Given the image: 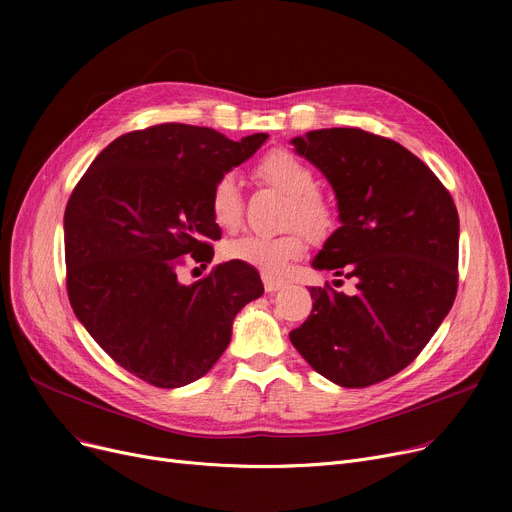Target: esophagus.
<instances>
[{"label": "esophagus", "instance_id": "obj_1", "mask_svg": "<svg viewBox=\"0 0 512 512\" xmlns=\"http://www.w3.org/2000/svg\"><path fill=\"white\" fill-rule=\"evenodd\" d=\"M263 286H265V292H276L286 286V280L270 276V274H263Z\"/></svg>", "mask_w": 512, "mask_h": 512}]
</instances>
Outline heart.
<instances>
[{
  "label": "heart",
  "instance_id": "b5f03b06",
  "mask_svg": "<svg viewBox=\"0 0 512 512\" xmlns=\"http://www.w3.org/2000/svg\"><path fill=\"white\" fill-rule=\"evenodd\" d=\"M255 176L290 197L286 226H301L307 234H324L334 220L330 201L317 191L315 172L301 157L286 149L265 153L255 166ZM209 207L213 222L224 230H234L242 215L240 182L232 172L222 174L211 186ZM305 251V236L301 230H290L280 236L247 234L230 240L224 255L259 267L267 274H280L290 259Z\"/></svg>",
  "mask_w": 512,
  "mask_h": 512
}]
</instances>
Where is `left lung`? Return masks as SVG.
Segmentation results:
<instances>
[{"instance_id": "8db88e82", "label": "left lung", "mask_w": 512, "mask_h": 512, "mask_svg": "<svg viewBox=\"0 0 512 512\" xmlns=\"http://www.w3.org/2000/svg\"><path fill=\"white\" fill-rule=\"evenodd\" d=\"M292 145L332 184L342 222L313 267L353 278L357 292L311 286V315L290 342L330 382L373 386L417 359L454 303L459 213L438 176L392 139L321 128Z\"/></svg>"}]
</instances>
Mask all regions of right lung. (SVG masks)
I'll use <instances>...</instances> for the list:
<instances>
[{
	"label": "right lung",
	"instance_id": "obj_1",
	"mask_svg": "<svg viewBox=\"0 0 512 512\" xmlns=\"http://www.w3.org/2000/svg\"><path fill=\"white\" fill-rule=\"evenodd\" d=\"M265 139L230 141L176 122L132 130L74 186L64 213L70 305L103 351L151 386L203 378L230 344L236 313L263 294L242 261L215 265L191 286L176 270L184 255L211 261L209 242L222 238L211 186Z\"/></svg>",
	"mask_w": 512,
	"mask_h": 512
}]
</instances>
